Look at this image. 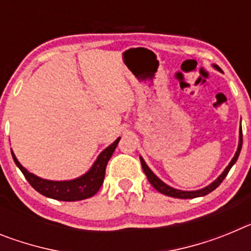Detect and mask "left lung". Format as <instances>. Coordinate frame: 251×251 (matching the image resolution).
Wrapping results in <instances>:
<instances>
[{
	"instance_id": "left-lung-1",
	"label": "left lung",
	"mask_w": 251,
	"mask_h": 251,
	"mask_svg": "<svg viewBox=\"0 0 251 251\" xmlns=\"http://www.w3.org/2000/svg\"><path fill=\"white\" fill-rule=\"evenodd\" d=\"M214 69H216L217 72H221V69L219 68V66L216 65V64H214ZM241 146H243V129H241V126H240V129H239V145H238V150H236V152H235L234 157H232V159L230 161V163L227 165V167L224 170L223 174L220 175V176L217 177L216 179H215L214 182H211L208 186H206V187L203 188H200V190H194V191H183V190H178V188H175V187H171V186H168L167 183H165L163 181H162L161 178H158V177L156 176V175L153 174L152 170H151L150 167L147 166V163L145 162V159L142 158V157H139L141 158V165H142V168H143V171H145L146 176H147L148 181H150L151 185L153 186V187L156 188L157 191L161 192V194L166 195V196H170V197H176V199H195V197H201V196H205V195L210 194V192H212L216 187H219L220 186V183L223 182L224 178L226 177V175L229 174L230 168L232 167V166L235 165V162L238 161L239 158V154H240V151H241Z\"/></svg>"
}]
</instances>
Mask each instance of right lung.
Instances as JSON below:
<instances>
[{"mask_svg":"<svg viewBox=\"0 0 251 251\" xmlns=\"http://www.w3.org/2000/svg\"><path fill=\"white\" fill-rule=\"evenodd\" d=\"M119 139H121V137L115 139L112 145L108 146L105 150L101 151L92 167L89 168V171H86L85 174L81 175L80 177L68 179V181H51V179L41 178L36 175L31 174L20 163L12 150H11V153H12V158L17 167L21 170L28 183L39 194L59 201H79L89 199L99 191V188L103 185L104 176H105L106 163L118 146Z\"/></svg>","mask_w":251,"mask_h":251,"instance_id":"add662e5","label":"right lung"}]
</instances>
